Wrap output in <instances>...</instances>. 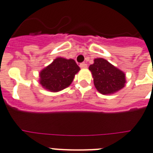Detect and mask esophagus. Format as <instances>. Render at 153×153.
Returning a JSON list of instances; mask_svg holds the SVG:
<instances>
[{
    "instance_id": "esophagus-1",
    "label": "esophagus",
    "mask_w": 153,
    "mask_h": 153,
    "mask_svg": "<svg viewBox=\"0 0 153 153\" xmlns=\"http://www.w3.org/2000/svg\"><path fill=\"white\" fill-rule=\"evenodd\" d=\"M79 66L81 69H87V68H88V65H87L86 63H81L79 65Z\"/></svg>"
}]
</instances>
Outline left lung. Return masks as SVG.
<instances>
[{
	"mask_svg": "<svg viewBox=\"0 0 153 153\" xmlns=\"http://www.w3.org/2000/svg\"><path fill=\"white\" fill-rule=\"evenodd\" d=\"M89 71L93 77L95 88L102 95L116 93L125 87V73L104 58H95Z\"/></svg>",
	"mask_w": 153,
	"mask_h": 153,
	"instance_id": "8db88e82",
	"label": "left lung"
}]
</instances>
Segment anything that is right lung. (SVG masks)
Here are the masks:
<instances>
[{"mask_svg": "<svg viewBox=\"0 0 153 153\" xmlns=\"http://www.w3.org/2000/svg\"><path fill=\"white\" fill-rule=\"evenodd\" d=\"M79 71L74 60L56 57L39 72V82L46 90L57 92L71 85Z\"/></svg>", "mask_w": 153, "mask_h": 153, "instance_id": "right-lung-1", "label": "right lung"}]
</instances>
